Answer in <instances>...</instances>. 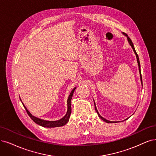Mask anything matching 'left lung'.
I'll list each match as a JSON object with an SVG mask.
<instances>
[{"mask_svg": "<svg viewBox=\"0 0 156 156\" xmlns=\"http://www.w3.org/2000/svg\"><path fill=\"white\" fill-rule=\"evenodd\" d=\"M123 34H125V36H126L127 37V39H128V41H129V44H130V45L132 46V49H133V50H134V53H135V54H136V58H137V63H138V66H139V71H140V78H141V83H142V85H143V82H142V76H141V69H140V60H139V56H138V55H137V53H136V50H135V48H134V44H133V43H132V40H131V39L126 35V34H125V33H123ZM94 107H95V110H96V111L97 112V113H98V116L103 120V121H104V122H105L106 123H116V122H110V121H108V120H107L106 119H105V118H103V117H101V116H100V114L98 113V111H97V108H96V105H95V103H94ZM128 119V118H127Z\"/></svg>", "mask_w": 156, "mask_h": 156, "instance_id": "obj_1", "label": "left lung"}]
</instances>
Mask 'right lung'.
Segmentation results:
<instances>
[{"mask_svg":"<svg viewBox=\"0 0 156 156\" xmlns=\"http://www.w3.org/2000/svg\"><path fill=\"white\" fill-rule=\"evenodd\" d=\"M75 89H76V87H74L72 90L70 95L69 96L68 100H67V106H68L67 107H68V108H67V112L66 114V116L63 118H62V119L58 120V121H53V122H51V121H45V120H43V119H39V118L34 117V116H32V114H31V113L27 111V109L24 106V105L23 104V103H22V104H23V105H24L27 114L29 115V116L31 118V119L35 123L40 125V126H44V127H47V128H54V127H58V126H62L65 125L68 122L69 119V118H70V115H71V101L73 94V93H74Z\"/></svg>","mask_w":156,"mask_h":156,"instance_id":"add662e5","label":"right lung"}]
</instances>
